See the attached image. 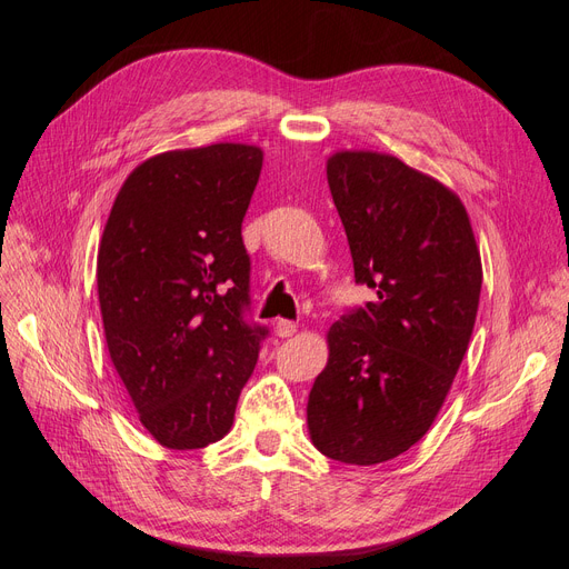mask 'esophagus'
I'll return each mask as SVG.
<instances>
[{
  "label": "esophagus",
  "instance_id": "obj_1",
  "mask_svg": "<svg viewBox=\"0 0 569 569\" xmlns=\"http://www.w3.org/2000/svg\"><path fill=\"white\" fill-rule=\"evenodd\" d=\"M295 332H297V322H291V320H278V322H274V335L282 337V339L291 337Z\"/></svg>",
  "mask_w": 569,
  "mask_h": 569
}]
</instances>
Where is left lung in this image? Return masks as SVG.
Instances as JSON below:
<instances>
[{"instance_id":"8db88e82","label":"left lung","mask_w":569,"mask_h":569,"mask_svg":"<svg viewBox=\"0 0 569 569\" xmlns=\"http://www.w3.org/2000/svg\"><path fill=\"white\" fill-rule=\"evenodd\" d=\"M327 182L375 299L327 332L308 432L327 458L375 465L432 427L472 337L481 261L460 199L396 157L337 151Z\"/></svg>"}]
</instances>
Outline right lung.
Instances as JSON below:
<instances>
[{"label":"right lung","mask_w":569,"mask_h":569,"mask_svg":"<svg viewBox=\"0 0 569 569\" xmlns=\"http://www.w3.org/2000/svg\"><path fill=\"white\" fill-rule=\"evenodd\" d=\"M263 151H166L120 187L101 234L97 287L113 368L166 449L226 437L268 327L249 313L242 220Z\"/></svg>","instance_id":"add662e5"}]
</instances>
